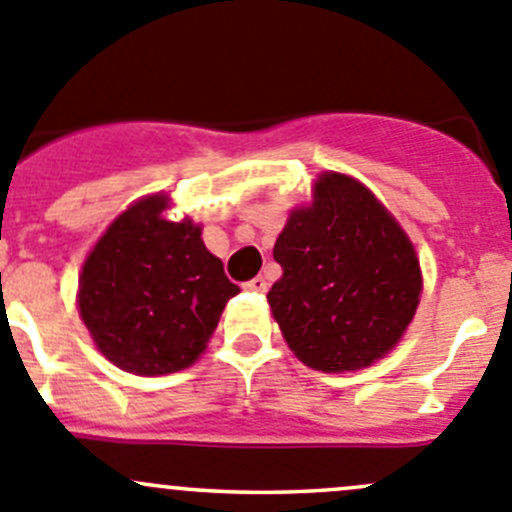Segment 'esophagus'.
<instances>
[{
	"label": "esophagus",
	"mask_w": 512,
	"mask_h": 512,
	"mask_svg": "<svg viewBox=\"0 0 512 512\" xmlns=\"http://www.w3.org/2000/svg\"><path fill=\"white\" fill-rule=\"evenodd\" d=\"M245 287H247V290H252V292H265L267 290V280L262 275H257V277H252V280H247Z\"/></svg>",
	"instance_id": "34e87169"
}]
</instances>
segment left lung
I'll list each match as a JSON object with an SVG mask.
<instances>
[{"label":"left lung","mask_w":512,"mask_h":512,"mask_svg":"<svg viewBox=\"0 0 512 512\" xmlns=\"http://www.w3.org/2000/svg\"><path fill=\"white\" fill-rule=\"evenodd\" d=\"M282 277L267 292L287 345L305 365L357 370L410 325L420 297L413 245L367 187L322 175L275 242Z\"/></svg>","instance_id":"left-lung-1"}]
</instances>
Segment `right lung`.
<instances>
[{
  "instance_id": "obj_1",
  "label": "right lung",
  "mask_w": 512,
  "mask_h": 512,
  "mask_svg": "<svg viewBox=\"0 0 512 512\" xmlns=\"http://www.w3.org/2000/svg\"><path fill=\"white\" fill-rule=\"evenodd\" d=\"M167 200L147 197L122 212L89 252L79 312L117 367L165 375L192 365L240 292L200 237V227L162 220Z\"/></svg>"
}]
</instances>
